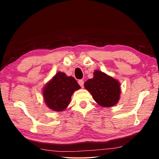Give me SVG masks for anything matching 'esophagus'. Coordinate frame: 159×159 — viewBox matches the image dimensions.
<instances>
[{
    "mask_svg": "<svg viewBox=\"0 0 159 159\" xmlns=\"http://www.w3.org/2000/svg\"><path fill=\"white\" fill-rule=\"evenodd\" d=\"M78 83H79V84L80 85V86L81 88H83V85H84V81H83V80H79V81H78Z\"/></svg>",
    "mask_w": 159,
    "mask_h": 159,
    "instance_id": "obj_1",
    "label": "esophagus"
}]
</instances>
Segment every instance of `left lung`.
<instances>
[{
	"label": "left lung",
	"mask_w": 159,
	"mask_h": 159,
	"mask_svg": "<svg viewBox=\"0 0 159 159\" xmlns=\"http://www.w3.org/2000/svg\"><path fill=\"white\" fill-rule=\"evenodd\" d=\"M84 86L93 95L94 100L102 107H112L119 100V82L100 71L94 72V77L88 80Z\"/></svg>",
	"instance_id": "obj_1"
}]
</instances>
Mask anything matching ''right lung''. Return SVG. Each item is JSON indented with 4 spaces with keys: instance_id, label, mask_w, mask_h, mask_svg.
<instances>
[{
    "instance_id": "add662e5",
    "label": "right lung",
    "mask_w": 159,
    "mask_h": 159,
    "mask_svg": "<svg viewBox=\"0 0 159 159\" xmlns=\"http://www.w3.org/2000/svg\"><path fill=\"white\" fill-rule=\"evenodd\" d=\"M80 88L74 78L58 72L44 88L45 104L54 111H63L69 105L72 94Z\"/></svg>"
}]
</instances>
